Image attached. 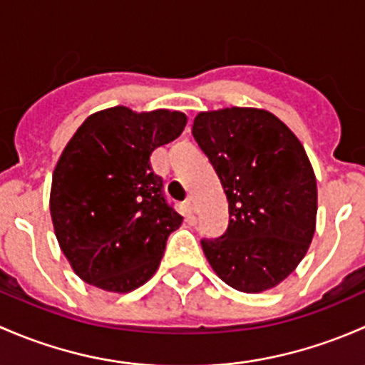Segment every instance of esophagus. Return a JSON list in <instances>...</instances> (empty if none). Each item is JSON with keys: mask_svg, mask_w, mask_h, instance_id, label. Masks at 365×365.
I'll return each mask as SVG.
<instances>
[{"mask_svg": "<svg viewBox=\"0 0 365 365\" xmlns=\"http://www.w3.org/2000/svg\"><path fill=\"white\" fill-rule=\"evenodd\" d=\"M186 207L187 210H191V212H195V198L191 197V195L186 198Z\"/></svg>", "mask_w": 365, "mask_h": 365, "instance_id": "esophagus-1", "label": "esophagus"}]
</instances>
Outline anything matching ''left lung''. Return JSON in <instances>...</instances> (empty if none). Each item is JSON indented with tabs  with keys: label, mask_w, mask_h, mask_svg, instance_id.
Returning <instances> with one entry per match:
<instances>
[{
	"label": "left lung",
	"mask_w": 365,
	"mask_h": 365,
	"mask_svg": "<svg viewBox=\"0 0 365 365\" xmlns=\"http://www.w3.org/2000/svg\"><path fill=\"white\" fill-rule=\"evenodd\" d=\"M195 140L216 170L228 200V228L202 239L214 272L246 294L290 276L317 227V178L299 138L262 108L200 112Z\"/></svg>",
	"instance_id": "8db88e82"
}]
</instances>
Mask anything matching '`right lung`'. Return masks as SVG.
<instances>
[{"label": "right lung", "instance_id": "add662e5", "mask_svg": "<svg viewBox=\"0 0 365 365\" xmlns=\"http://www.w3.org/2000/svg\"><path fill=\"white\" fill-rule=\"evenodd\" d=\"M186 121L178 110L112 107L89 115L66 144L52 175L51 216L82 281L126 294L156 272L182 216L167 202L151 153Z\"/></svg>", "mask_w": 365, "mask_h": 365}]
</instances>
